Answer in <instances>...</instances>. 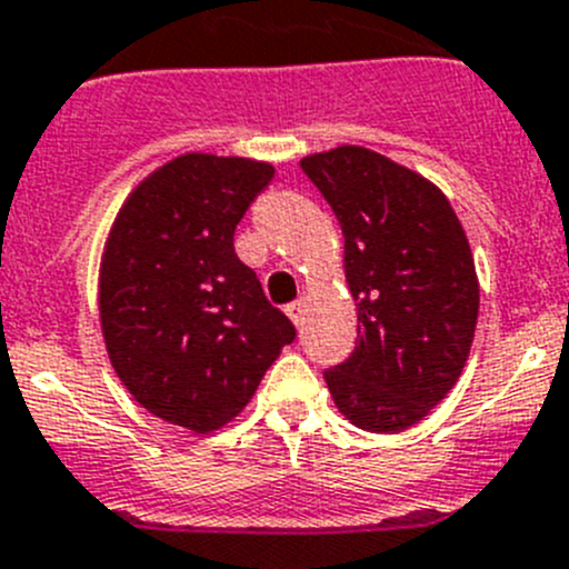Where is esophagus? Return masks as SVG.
I'll return each mask as SVG.
<instances>
[{
  "label": "esophagus",
  "instance_id": "esophagus-1",
  "mask_svg": "<svg viewBox=\"0 0 569 569\" xmlns=\"http://www.w3.org/2000/svg\"><path fill=\"white\" fill-rule=\"evenodd\" d=\"M305 301H290V305H288V316H290V319H293V325L296 327H301V325H305Z\"/></svg>",
  "mask_w": 569,
  "mask_h": 569
}]
</instances>
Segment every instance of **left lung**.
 Segmentation results:
<instances>
[{
  "label": "left lung",
  "mask_w": 569,
  "mask_h": 569,
  "mask_svg": "<svg viewBox=\"0 0 569 569\" xmlns=\"http://www.w3.org/2000/svg\"><path fill=\"white\" fill-rule=\"evenodd\" d=\"M301 171L338 217L358 301L356 349L325 369L332 400L363 431L409 429L471 352L479 284L466 231L437 186L361 146L310 154Z\"/></svg>",
  "instance_id": "obj_1"
}]
</instances>
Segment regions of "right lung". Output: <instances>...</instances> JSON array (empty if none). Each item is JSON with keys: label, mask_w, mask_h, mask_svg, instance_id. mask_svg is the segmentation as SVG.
<instances>
[{"label": "right lung", "mask_w": 569, "mask_h": 569, "mask_svg": "<svg viewBox=\"0 0 569 569\" xmlns=\"http://www.w3.org/2000/svg\"><path fill=\"white\" fill-rule=\"evenodd\" d=\"M273 166L182 154L123 202L101 264V327L123 387L166 423L213 431L293 343V321L237 257L233 231Z\"/></svg>", "instance_id": "1"}]
</instances>
